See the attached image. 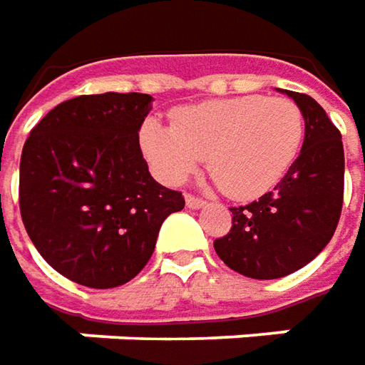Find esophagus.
Instances as JSON below:
<instances>
[{"instance_id": "esophagus-1", "label": "esophagus", "mask_w": 365, "mask_h": 365, "mask_svg": "<svg viewBox=\"0 0 365 365\" xmlns=\"http://www.w3.org/2000/svg\"><path fill=\"white\" fill-rule=\"evenodd\" d=\"M185 204L192 207V210H197V207H202L206 202H204V197H197V195L187 194L185 195Z\"/></svg>"}]
</instances>
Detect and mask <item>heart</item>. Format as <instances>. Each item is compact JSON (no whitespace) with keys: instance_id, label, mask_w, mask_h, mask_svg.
I'll use <instances>...</instances> for the list:
<instances>
[{"instance_id":"heart-1","label":"heart","mask_w":365,"mask_h":365,"mask_svg":"<svg viewBox=\"0 0 365 365\" xmlns=\"http://www.w3.org/2000/svg\"><path fill=\"white\" fill-rule=\"evenodd\" d=\"M305 137L301 108L284 96L246 95L183 107L171 125L147 120L145 158L165 183H182L202 161L224 194L250 200L267 194L299 158Z\"/></svg>"}]
</instances>
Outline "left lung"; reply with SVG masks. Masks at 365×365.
<instances>
[{"label":"left lung","instance_id":"1","mask_svg":"<svg viewBox=\"0 0 365 365\" xmlns=\"http://www.w3.org/2000/svg\"><path fill=\"white\" fill-rule=\"evenodd\" d=\"M284 93L305 119L303 149L272 192L230 207L232 228L214 240L216 255L250 279H281L309 264L331 240L344 206L341 133L315 98Z\"/></svg>","mask_w":365,"mask_h":365}]
</instances>
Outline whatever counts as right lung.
Here are the masks:
<instances>
[{
    "mask_svg": "<svg viewBox=\"0 0 365 365\" xmlns=\"http://www.w3.org/2000/svg\"><path fill=\"white\" fill-rule=\"evenodd\" d=\"M141 93L82 95L54 107L26 139L19 212L46 262L91 289L137 277L163 220L185 206L147 170L139 129L151 110Z\"/></svg>",
    "mask_w": 365,
    "mask_h": 365,
    "instance_id": "add662e5",
    "label": "right lung"
}]
</instances>
